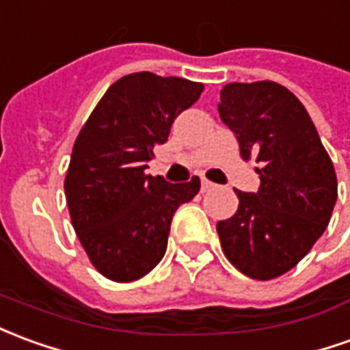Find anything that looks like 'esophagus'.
Wrapping results in <instances>:
<instances>
[{"mask_svg":"<svg viewBox=\"0 0 350 350\" xmlns=\"http://www.w3.org/2000/svg\"><path fill=\"white\" fill-rule=\"evenodd\" d=\"M216 183L208 182V180H202V182H200V189H202V193L210 191V189H216Z\"/></svg>","mask_w":350,"mask_h":350,"instance_id":"34e87169","label":"esophagus"}]
</instances>
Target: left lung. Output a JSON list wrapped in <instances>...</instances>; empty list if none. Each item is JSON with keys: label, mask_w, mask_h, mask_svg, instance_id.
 <instances>
[{"label": "left lung", "mask_w": 350, "mask_h": 350, "mask_svg": "<svg viewBox=\"0 0 350 350\" xmlns=\"http://www.w3.org/2000/svg\"><path fill=\"white\" fill-rule=\"evenodd\" d=\"M217 111L237 136L241 157L261 165L260 189H234L239 208L217 221L221 250L246 277L277 278L328 227L337 199L332 159L305 106L278 83H229Z\"/></svg>", "instance_id": "obj_1"}]
</instances>
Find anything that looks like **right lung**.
<instances>
[{
    "label": "right lung",
    "instance_id": "1",
    "mask_svg": "<svg viewBox=\"0 0 350 350\" xmlns=\"http://www.w3.org/2000/svg\"><path fill=\"white\" fill-rule=\"evenodd\" d=\"M202 83L138 72L117 79L73 144L64 191L72 226L90 263L116 282H133L163 260L170 221L199 193L200 180L168 183L146 174Z\"/></svg>",
    "mask_w": 350,
    "mask_h": 350
}]
</instances>
